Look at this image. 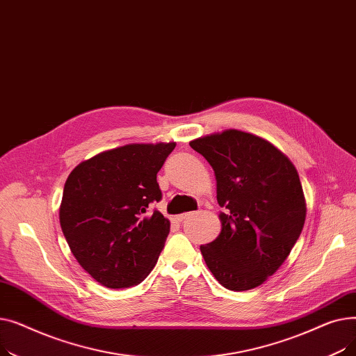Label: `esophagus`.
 Listing matches in <instances>:
<instances>
[{
    "mask_svg": "<svg viewBox=\"0 0 356 356\" xmlns=\"http://www.w3.org/2000/svg\"><path fill=\"white\" fill-rule=\"evenodd\" d=\"M192 215V212H188V213H180V215H177L176 216V219L177 220H183V219H186V218H189Z\"/></svg>",
    "mask_w": 356,
    "mask_h": 356,
    "instance_id": "obj_1",
    "label": "esophagus"
}]
</instances>
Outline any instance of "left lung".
<instances>
[{
  "mask_svg": "<svg viewBox=\"0 0 356 356\" xmlns=\"http://www.w3.org/2000/svg\"><path fill=\"white\" fill-rule=\"evenodd\" d=\"M212 165L220 234L200 245L208 268L228 290L267 282L293 250L306 220L300 177L290 159L270 141L239 129L192 140Z\"/></svg>",
  "mask_w": 356,
  "mask_h": 356,
  "instance_id": "obj_1",
  "label": "left lung"
}]
</instances>
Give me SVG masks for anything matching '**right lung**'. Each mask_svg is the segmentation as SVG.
<instances>
[{"label":"right lung","mask_w":356,"mask_h":356,"mask_svg":"<svg viewBox=\"0 0 356 356\" xmlns=\"http://www.w3.org/2000/svg\"><path fill=\"white\" fill-rule=\"evenodd\" d=\"M176 143L127 144L93 156L70 172L59 219L81 267L108 289L140 284L157 264L170 220L159 202L157 173Z\"/></svg>","instance_id":"add662e5"}]
</instances>
